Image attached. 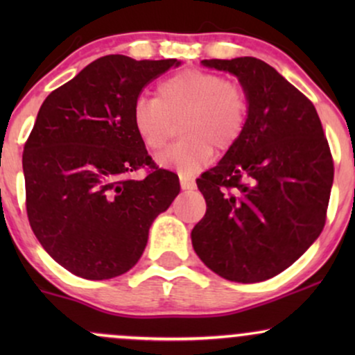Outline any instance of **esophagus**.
<instances>
[{"label": "esophagus", "instance_id": "34e87169", "mask_svg": "<svg viewBox=\"0 0 355 355\" xmlns=\"http://www.w3.org/2000/svg\"><path fill=\"white\" fill-rule=\"evenodd\" d=\"M180 187H182V190H193L197 185H195L193 178L183 177V175H180Z\"/></svg>", "mask_w": 355, "mask_h": 355}]
</instances>
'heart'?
<instances>
[{"label": "heart", "mask_w": 355, "mask_h": 355, "mask_svg": "<svg viewBox=\"0 0 355 355\" xmlns=\"http://www.w3.org/2000/svg\"><path fill=\"white\" fill-rule=\"evenodd\" d=\"M247 115L248 98L240 85L218 73L191 68L160 81L155 100H137L132 126L146 150L158 152L182 121L180 133L185 138L158 155L157 162L190 177L210 164L214 146L227 152L237 144Z\"/></svg>", "instance_id": "heart-1"}]
</instances>
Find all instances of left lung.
Segmentation results:
<instances>
[{
	"label": "left lung",
	"mask_w": 355,
	"mask_h": 355,
	"mask_svg": "<svg viewBox=\"0 0 355 355\" xmlns=\"http://www.w3.org/2000/svg\"><path fill=\"white\" fill-rule=\"evenodd\" d=\"M245 89L242 137L197 180L207 211L191 245L232 282H260L291 267L325 225L334 162L312 101L266 61L203 60Z\"/></svg>",
	"instance_id": "left-lung-1"
}]
</instances>
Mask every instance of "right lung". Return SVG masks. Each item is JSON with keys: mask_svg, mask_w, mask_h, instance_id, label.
Here are the masks:
<instances>
[{"mask_svg": "<svg viewBox=\"0 0 355 355\" xmlns=\"http://www.w3.org/2000/svg\"><path fill=\"white\" fill-rule=\"evenodd\" d=\"M178 64L101 56L43 101L23 152L26 214L44 250L71 274L103 280L128 272L180 191L132 126L144 88ZM140 168L149 173L133 181Z\"/></svg>", "mask_w": 355, "mask_h": 355, "instance_id": "add662e5", "label": "right lung"}]
</instances>
